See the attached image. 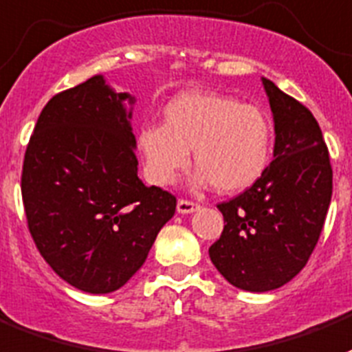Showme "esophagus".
Segmentation results:
<instances>
[{
    "instance_id": "34e87169",
    "label": "esophagus",
    "mask_w": 352,
    "mask_h": 352,
    "mask_svg": "<svg viewBox=\"0 0 352 352\" xmlns=\"http://www.w3.org/2000/svg\"><path fill=\"white\" fill-rule=\"evenodd\" d=\"M200 206L197 204V202H191V200H178V204H176V211L178 213H182V215H187V213H195V211L198 210Z\"/></svg>"
}]
</instances>
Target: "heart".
<instances>
[{"label": "heart", "instance_id": "heart-1", "mask_svg": "<svg viewBox=\"0 0 352 352\" xmlns=\"http://www.w3.org/2000/svg\"><path fill=\"white\" fill-rule=\"evenodd\" d=\"M137 146L144 174L154 186H168L189 163L200 168L195 186L241 192L263 176L271 161V124L256 105L208 91L184 92L163 111V124L139 129Z\"/></svg>", "mask_w": 352, "mask_h": 352}]
</instances>
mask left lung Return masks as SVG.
<instances>
[{"mask_svg": "<svg viewBox=\"0 0 352 352\" xmlns=\"http://www.w3.org/2000/svg\"><path fill=\"white\" fill-rule=\"evenodd\" d=\"M261 83L273 113V161L250 189L217 206L224 230L210 247L217 271L252 293L276 289L302 271L332 197V166L317 120L271 79Z\"/></svg>", "mask_w": 352, "mask_h": 352, "instance_id": "left-lung-1", "label": "left lung"}]
</instances>
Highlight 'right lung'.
Segmentation results:
<instances>
[{"label": "right lung", "instance_id": "right-lung-1", "mask_svg": "<svg viewBox=\"0 0 352 352\" xmlns=\"http://www.w3.org/2000/svg\"><path fill=\"white\" fill-rule=\"evenodd\" d=\"M135 96L102 74L55 94L25 150L22 198L42 258L85 293L120 289L146 260L176 198L137 176Z\"/></svg>", "mask_w": 352, "mask_h": 352}]
</instances>
